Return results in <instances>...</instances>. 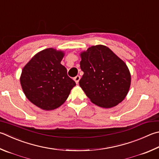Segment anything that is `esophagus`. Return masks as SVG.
I'll list each match as a JSON object with an SVG mask.
<instances>
[{
    "mask_svg": "<svg viewBox=\"0 0 159 159\" xmlns=\"http://www.w3.org/2000/svg\"><path fill=\"white\" fill-rule=\"evenodd\" d=\"M80 76H76V77H74V81L76 82V84H78V83H79V80H80Z\"/></svg>",
    "mask_w": 159,
    "mask_h": 159,
    "instance_id": "esophagus-1",
    "label": "esophagus"
}]
</instances>
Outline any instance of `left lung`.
<instances>
[{"instance_id": "left-lung-1", "label": "left lung", "mask_w": 159, "mask_h": 159, "mask_svg": "<svg viewBox=\"0 0 159 159\" xmlns=\"http://www.w3.org/2000/svg\"><path fill=\"white\" fill-rule=\"evenodd\" d=\"M80 56V69L84 74L79 85L91 102L105 108L122 102L131 80L126 63L108 47L101 44L92 46Z\"/></svg>"}]
</instances>
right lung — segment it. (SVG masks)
I'll list each match as a JSON object with an SVG mask.
<instances>
[{
	"instance_id": "obj_1",
	"label": "right lung",
	"mask_w": 159,
	"mask_h": 159,
	"mask_svg": "<svg viewBox=\"0 0 159 159\" xmlns=\"http://www.w3.org/2000/svg\"><path fill=\"white\" fill-rule=\"evenodd\" d=\"M62 51L46 48L34 55L24 66L20 83L25 97L39 108L51 111L60 107L76 85L67 71L60 64Z\"/></svg>"
}]
</instances>
